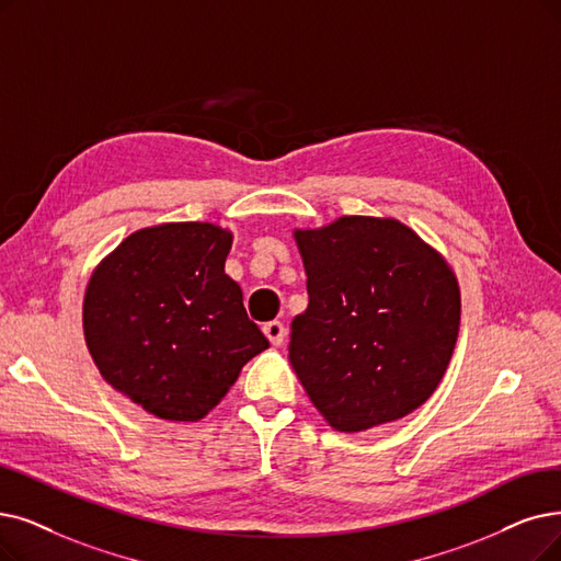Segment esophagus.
Here are the masks:
<instances>
[{
	"label": "esophagus",
	"mask_w": 561,
	"mask_h": 561,
	"mask_svg": "<svg viewBox=\"0 0 561 561\" xmlns=\"http://www.w3.org/2000/svg\"><path fill=\"white\" fill-rule=\"evenodd\" d=\"M262 331H264V335L268 339V343L272 345H283V341H285V335H287V329H285V324L283 322H278V320H272V322H266L264 327H262Z\"/></svg>",
	"instance_id": "obj_1"
}]
</instances>
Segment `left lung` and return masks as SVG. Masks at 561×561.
Masks as SVG:
<instances>
[{
    "instance_id": "8db88e82",
    "label": "left lung",
    "mask_w": 561,
    "mask_h": 561,
    "mask_svg": "<svg viewBox=\"0 0 561 561\" xmlns=\"http://www.w3.org/2000/svg\"><path fill=\"white\" fill-rule=\"evenodd\" d=\"M295 239L308 308L293 320L289 364L312 405L341 433L421 408L458 341L449 262L396 218L341 216Z\"/></svg>"
}]
</instances>
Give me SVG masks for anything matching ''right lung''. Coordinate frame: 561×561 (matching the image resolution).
<instances>
[{
    "label": "right lung",
    "mask_w": 561,
    "mask_h": 561,
    "mask_svg": "<svg viewBox=\"0 0 561 561\" xmlns=\"http://www.w3.org/2000/svg\"><path fill=\"white\" fill-rule=\"evenodd\" d=\"M230 249L232 232L214 222H163L126 237L87 283V350L153 416L205 419L268 347L226 274Z\"/></svg>",
    "instance_id": "right-lung-1"
}]
</instances>
